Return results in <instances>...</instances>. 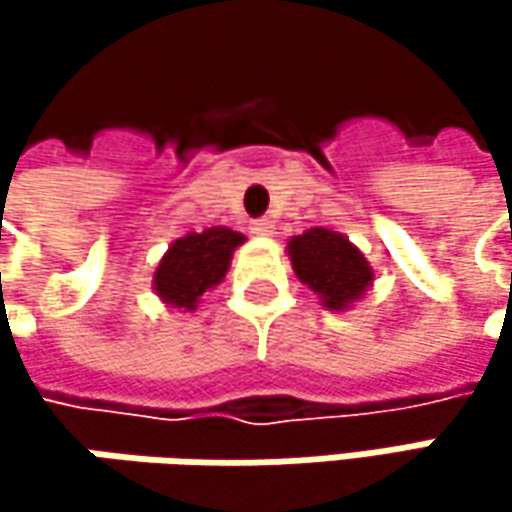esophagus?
<instances>
[{
	"label": "esophagus",
	"mask_w": 512,
	"mask_h": 512,
	"mask_svg": "<svg viewBox=\"0 0 512 512\" xmlns=\"http://www.w3.org/2000/svg\"><path fill=\"white\" fill-rule=\"evenodd\" d=\"M252 234H257V237H272L275 234V222L272 219H255L252 222Z\"/></svg>",
	"instance_id": "1"
}]
</instances>
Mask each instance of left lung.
<instances>
[{
    "instance_id": "left-lung-1",
    "label": "left lung",
    "mask_w": 512,
    "mask_h": 512,
    "mask_svg": "<svg viewBox=\"0 0 512 512\" xmlns=\"http://www.w3.org/2000/svg\"><path fill=\"white\" fill-rule=\"evenodd\" d=\"M287 257L302 284H308L329 311H350L367 296L376 275L370 260L350 237L329 228H308L287 240Z\"/></svg>"
}]
</instances>
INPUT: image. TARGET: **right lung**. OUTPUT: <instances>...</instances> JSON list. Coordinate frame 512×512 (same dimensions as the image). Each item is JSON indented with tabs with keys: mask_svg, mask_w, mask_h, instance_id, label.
Returning <instances> with one entry per match:
<instances>
[{
	"mask_svg": "<svg viewBox=\"0 0 512 512\" xmlns=\"http://www.w3.org/2000/svg\"><path fill=\"white\" fill-rule=\"evenodd\" d=\"M243 243L246 237L225 225L204 228L201 234L189 231L174 240L154 269V293L159 302L177 311H195L201 296L225 281L231 257Z\"/></svg>",
	"mask_w": 512,
	"mask_h": 512,
	"instance_id": "obj_1",
	"label": "right lung"
}]
</instances>
